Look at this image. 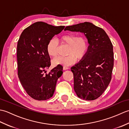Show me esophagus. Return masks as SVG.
<instances>
[{
  "label": "esophagus",
  "instance_id": "34e87169",
  "mask_svg": "<svg viewBox=\"0 0 129 129\" xmlns=\"http://www.w3.org/2000/svg\"><path fill=\"white\" fill-rule=\"evenodd\" d=\"M68 69H69V68H68L67 67H63V70H68Z\"/></svg>",
  "mask_w": 129,
  "mask_h": 129
}]
</instances>
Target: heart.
Returning a JSON list of instances; mask_svg holds the SVG:
<instances>
[{
    "mask_svg": "<svg viewBox=\"0 0 129 129\" xmlns=\"http://www.w3.org/2000/svg\"><path fill=\"white\" fill-rule=\"evenodd\" d=\"M59 42L62 44L69 46L67 54L69 55L65 57L59 56L53 60L54 65H61L68 67L74 64L76 59H83L85 57L88 49V44L86 38L83 35L77 37L75 34H67L59 38ZM58 42L54 39L49 41L46 50L49 56L55 57L57 54Z\"/></svg>",
    "mask_w": 129,
    "mask_h": 129,
    "instance_id": "obj_1",
    "label": "heart"
}]
</instances>
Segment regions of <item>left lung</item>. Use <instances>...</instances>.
I'll return each mask as SVG.
<instances>
[{
  "mask_svg": "<svg viewBox=\"0 0 129 129\" xmlns=\"http://www.w3.org/2000/svg\"><path fill=\"white\" fill-rule=\"evenodd\" d=\"M64 30L83 33L87 39L89 45L85 57L71 70L78 96L85 100L96 99L111 79L114 53L111 40L104 30L89 22L68 26Z\"/></svg>",
  "mask_w": 129,
  "mask_h": 129,
  "instance_id": "obj_1",
  "label": "left lung"
}]
</instances>
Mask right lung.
<instances>
[{
    "instance_id": "obj_1",
    "label": "right lung",
    "mask_w": 129,
    "mask_h": 129,
    "mask_svg": "<svg viewBox=\"0 0 129 129\" xmlns=\"http://www.w3.org/2000/svg\"><path fill=\"white\" fill-rule=\"evenodd\" d=\"M64 28L38 21L24 29L19 38L18 77L27 94L35 100H45L53 96L57 79L63 73L57 66L49 74H44L51 65L46 50L49 41Z\"/></svg>"
}]
</instances>
